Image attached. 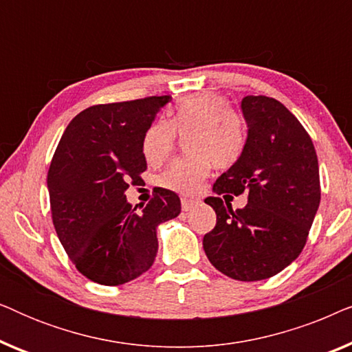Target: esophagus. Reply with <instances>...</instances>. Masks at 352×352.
Listing matches in <instances>:
<instances>
[{
	"mask_svg": "<svg viewBox=\"0 0 352 352\" xmlns=\"http://www.w3.org/2000/svg\"><path fill=\"white\" fill-rule=\"evenodd\" d=\"M197 205L195 200H189V199H182V211H190L194 206Z\"/></svg>",
	"mask_w": 352,
	"mask_h": 352,
	"instance_id": "obj_1",
	"label": "esophagus"
}]
</instances>
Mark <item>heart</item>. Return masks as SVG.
Wrapping results in <instances>:
<instances>
[{"label": "heart", "mask_w": 352, "mask_h": 352, "mask_svg": "<svg viewBox=\"0 0 352 352\" xmlns=\"http://www.w3.org/2000/svg\"><path fill=\"white\" fill-rule=\"evenodd\" d=\"M176 134L186 136V152L158 176V186L179 195H195L210 176L211 163L226 170L235 165L247 146V128L229 100L216 93L187 96L170 120L158 118L144 133L141 148L146 162L162 165L175 151Z\"/></svg>", "instance_id": "obj_1"}]
</instances>
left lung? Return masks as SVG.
I'll use <instances>...</instances> for the list:
<instances>
[{"label": "left lung", "mask_w": 352, "mask_h": 352, "mask_svg": "<svg viewBox=\"0 0 352 352\" xmlns=\"http://www.w3.org/2000/svg\"><path fill=\"white\" fill-rule=\"evenodd\" d=\"M247 146L240 160L214 182L216 226L204 250L224 276L264 280L300 256L320 204L319 162L312 139L298 118L267 96H245ZM248 192L249 204L232 210L223 193Z\"/></svg>", "instance_id": "left-lung-1"}]
</instances>
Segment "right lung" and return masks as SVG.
Here are the masks:
<instances>
[{"mask_svg":"<svg viewBox=\"0 0 352 352\" xmlns=\"http://www.w3.org/2000/svg\"><path fill=\"white\" fill-rule=\"evenodd\" d=\"M170 96L85 109L62 134L47 171L51 218L65 253L86 278L115 287L148 271L157 226L181 213L175 192L153 189L133 208L124 190L147 170L141 141Z\"/></svg>","mask_w":352,"mask_h":352,"instance_id":"obj_1","label":"right lung"}]
</instances>
